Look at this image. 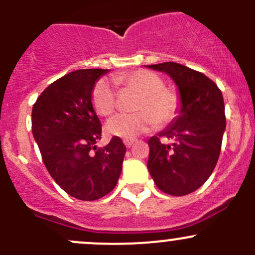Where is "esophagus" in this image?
Instances as JSON below:
<instances>
[{
    "label": "esophagus",
    "instance_id": "1",
    "mask_svg": "<svg viewBox=\"0 0 255 255\" xmlns=\"http://www.w3.org/2000/svg\"><path fill=\"white\" fill-rule=\"evenodd\" d=\"M134 142H135V139H133V138H130V139H123V143H125V145L127 146V148H130Z\"/></svg>",
    "mask_w": 255,
    "mask_h": 255
}]
</instances>
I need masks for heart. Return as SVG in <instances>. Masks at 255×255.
<instances>
[{
    "label": "heart",
    "mask_w": 255,
    "mask_h": 255,
    "mask_svg": "<svg viewBox=\"0 0 255 255\" xmlns=\"http://www.w3.org/2000/svg\"><path fill=\"white\" fill-rule=\"evenodd\" d=\"M115 81L142 94L135 113H120L107 122L106 130L115 137L130 139L148 132L151 128L166 126L177 117L181 110V97L171 87L164 86L160 75L146 69L121 73ZM92 106L101 116H110L116 110V90L109 80L101 79L95 84L91 95Z\"/></svg>",
    "instance_id": "heart-1"
}]
</instances>
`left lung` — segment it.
<instances>
[{"instance_id":"8db88e82","label":"left lung","mask_w":255,"mask_h":255,"mask_svg":"<svg viewBox=\"0 0 255 255\" xmlns=\"http://www.w3.org/2000/svg\"><path fill=\"white\" fill-rule=\"evenodd\" d=\"M148 68L175 81L181 110L173 125L148 140L146 166L161 191L184 196L202 186L217 164L226 129L222 92L206 75L174 61ZM163 136L173 144L161 143Z\"/></svg>"}]
</instances>
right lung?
<instances>
[{
  "label": "right lung",
  "mask_w": 255,
  "mask_h": 255,
  "mask_svg": "<svg viewBox=\"0 0 255 255\" xmlns=\"http://www.w3.org/2000/svg\"><path fill=\"white\" fill-rule=\"evenodd\" d=\"M105 69L71 71L50 84L32 110L33 137L44 165L70 196L94 201L115 189L122 171L126 146L113 137L96 148L102 126L92 107L95 82Z\"/></svg>",
  "instance_id": "obj_1"
}]
</instances>
